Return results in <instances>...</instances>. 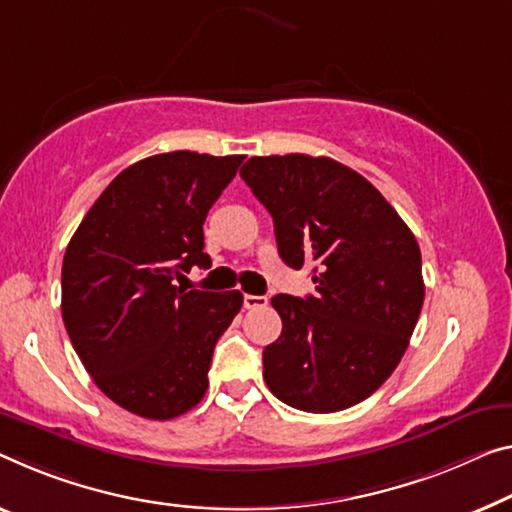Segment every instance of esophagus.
<instances>
[{"label": "esophagus", "instance_id": "34e87169", "mask_svg": "<svg viewBox=\"0 0 512 512\" xmlns=\"http://www.w3.org/2000/svg\"><path fill=\"white\" fill-rule=\"evenodd\" d=\"M267 297L265 295H245V309H265Z\"/></svg>", "mask_w": 512, "mask_h": 512}]
</instances>
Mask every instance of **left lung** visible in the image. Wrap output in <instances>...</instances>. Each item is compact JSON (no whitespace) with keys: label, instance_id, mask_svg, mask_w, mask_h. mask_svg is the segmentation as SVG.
Instances as JSON below:
<instances>
[{"label":"left lung","instance_id":"left-lung-1","mask_svg":"<svg viewBox=\"0 0 512 512\" xmlns=\"http://www.w3.org/2000/svg\"><path fill=\"white\" fill-rule=\"evenodd\" d=\"M240 176L272 215L283 263H313L316 295H274L283 329L263 350L281 403L327 414L387 382L419 320L421 251L391 203L332 157H249Z\"/></svg>","mask_w":512,"mask_h":512}]
</instances>
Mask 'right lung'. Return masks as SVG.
Masks as SVG:
<instances>
[{
  "mask_svg": "<svg viewBox=\"0 0 512 512\" xmlns=\"http://www.w3.org/2000/svg\"><path fill=\"white\" fill-rule=\"evenodd\" d=\"M245 155L174 151L139 160L98 196L68 242L61 313L98 389L144 419L201 403L212 350L242 306L240 290H185L206 270L203 222Z\"/></svg>",
  "mask_w": 512,
  "mask_h": 512,
  "instance_id": "1",
  "label": "right lung"
}]
</instances>
